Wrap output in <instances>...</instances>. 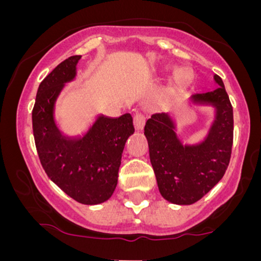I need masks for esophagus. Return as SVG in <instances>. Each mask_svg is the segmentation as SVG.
I'll use <instances>...</instances> for the list:
<instances>
[{
	"label": "esophagus",
	"instance_id": "esophagus-1",
	"mask_svg": "<svg viewBox=\"0 0 261 261\" xmlns=\"http://www.w3.org/2000/svg\"><path fill=\"white\" fill-rule=\"evenodd\" d=\"M145 116L142 115V114H136V115L134 116V124H135V127H136V130L141 131L145 126Z\"/></svg>",
	"mask_w": 261,
	"mask_h": 261
}]
</instances>
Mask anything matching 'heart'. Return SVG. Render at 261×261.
<instances>
[{"instance_id": "b5f03b06", "label": "heart", "mask_w": 261, "mask_h": 261, "mask_svg": "<svg viewBox=\"0 0 261 261\" xmlns=\"http://www.w3.org/2000/svg\"><path fill=\"white\" fill-rule=\"evenodd\" d=\"M194 80V74L188 68H179L173 76V88L175 92L182 91L191 85Z\"/></svg>"}]
</instances>
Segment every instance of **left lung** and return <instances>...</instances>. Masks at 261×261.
Instances as JSON below:
<instances>
[{"label": "left lung", "mask_w": 261, "mask_h": 261, "mask_svg": "<svg viewBox=\"0 0 261 261\" xmlns=\"http://www.w3.org/2000/svg\"><path fill=\"white\" fill-rule=\"evenodd\" d=\"M215 91L191 95L190 106L214 108L203 139L196 143L182 142L173 113L154 114L145 125L161 195L175 205L199 201L222 179L228 167L233 145V108L223 81L215 74Z\"/></svg>", "instance_id": "8db88e82"}]
</instances>
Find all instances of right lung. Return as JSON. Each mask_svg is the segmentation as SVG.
I'll return each mask as SVG.
<instances>
[{"label": "right lung", "mask_w": 261, "mask_h": 261, "mask_svg": "<svg viewBox=\"0 0 261 261\" xmlns=\"http://www.w3.org/2000/svg\"><path fill=\"white\" fill-rule=\"evenodd\" d=\"M80 59H66L40 83L32 113L33 133L47 176L77 202L98 205L115 191L122 151L135 128L128 113L118 118L98 114L85 133H62L55 118L56 101L76 79Z\"/></svg>", "instance_id": "1"}]
</instances>
